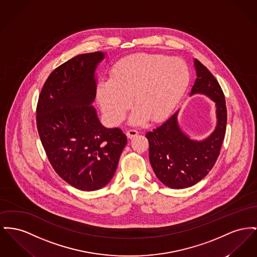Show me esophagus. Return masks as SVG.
<instances>
[{
    "mask_svg": "<svg viewBox=\"0 0 257 257\" xmlns=\"http://www.w3.org/2000/svg\"><path fill=\"white\" fill-rule=\"evenodd\" d=\"M138 134H139V132H138L137 130H135V129H130V130H128L127 133H126V135H127V137H128L129 139H132V138L136 137Z\"/></svg>",
    "mask_w": 257,
    "mask_h": 257,
    "instance_id": "esophagus-1",
    "label": "esophagus"
}]
</instances>
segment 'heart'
Masks as SVG:
<instances>
[{"label":"heart","mask_w":257,"mask_h":257,"mask_svg":"<svg viewBox=\"0 0 257 257\" xmlns=\"http://www.w3.org/2000/svg\"><path fill=\"white\" fill-rule=\"evenodd\" d=\"M189 82V71L179 57L137 53L117 61L111 77L101 79L96 96L106 119L112 124L123 120L132 104L129 122L141 125L151 117L161 121L179 104Z\"/></svg>","instance_id":"1"}]
</instances>
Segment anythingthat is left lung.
Here are the masks:
<instances>
[{
	"mask_svg": "<svg viewBox=\"0 0 257 257\" xmlns=\"http://www.w3.org/2000/svg\"><path fill=\"white\" fill-rule=\"evenodd\" d=\"M196 80L190 96L203 94L215 104L216 126L203 141L192 140L180 127L179 110L146 137L150 144V161L158 180L168 187L182 189L196 184L212 169L226 131L227 110L222 89L211 72L194 59Z\"/></svg>",
	"mask_w": 257,
	"mask_h": 257,
	"instance_id": "obj_1",
	"label": "left lung"
}]
</instances>
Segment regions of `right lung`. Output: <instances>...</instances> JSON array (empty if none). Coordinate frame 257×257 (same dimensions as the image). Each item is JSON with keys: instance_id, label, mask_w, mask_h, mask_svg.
I'll return each instance as SVG.
<instances>
[{"instance_id": "obj_1", "label": "right lung", "mask_w": 257, "mask_h": 257, "mask_svg": "<svg viewBox=\"0 0 257 257\" xmlns=\"http://www.w3.org/2000/svg\"><path fill=\"white\" fill-rule=\"evenodd\" d=\"M106 53L79 54L47 77L37 105V127L55 172L72 186L94 191L112 179L127 138L106 128L92 104L96 70Z\"/></svg>"}]
</instances>
